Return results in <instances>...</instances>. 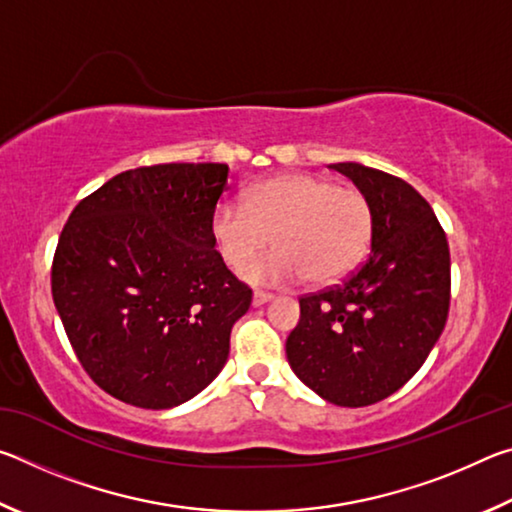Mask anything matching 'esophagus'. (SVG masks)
<instances>
[{"mask_svg":"<svg viewBox=\"0 0 512 512\" xmlns=\"http://www.w3.org/2000/svg\"><path fill=\"white\" fill-rule=\"evenodd\" d=\"M273 296L271 293H266V291H255L253 293V307H262V305H266L268 300H271Z\"/></svg>","mask_w":512,"mask_h":512,"instance_id":"34e87169","label":"esophagus"}]
</instances>
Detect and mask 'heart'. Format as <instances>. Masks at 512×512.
I'll return each instance as SVG.
<instances>
[{
  "label": "heart",
  "mask_w": 512,
  "mask_h": 512,
  "mask_svg": "<svg viewBox=\"0 0 512 512\" xmlns=\"http://www.w3.org/2000/svg\"><path fill=\"white\" fill-rule=\"evenodd\" d=\"M375 214L357 187L314 173H280L250 189L248 201L223 198L210 232L232 271L273 244L280 248L246 268V280L282 284L307 275L311 284L341 280L366 257Z\"/></svg>",
  "instance_id": "heart-1"
}]
</instances>
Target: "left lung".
I'll return each mask as SVG.
<instances>
[{
    "instance_id": "8db88e82",
    "label": "left lung",
    "mask_w": 512,
    "mask_h": 512,
    "mask_svg": "<svg viewBox=\"0 0 512 512\" xmlns=\"http://www.w3.org/2000/svg\"><path fill=\"white\" fill-rule=\"evenodd\" d=\"M370 198V255L339 287L300 298L287 359L336 406H368L420 370L449 311V246L431 205L391 173L329 164Z\"/></svg>"
}]
</instances>
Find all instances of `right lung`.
<instances>
[{
    "label": "right lung",
    "mask_w": 512,
    "mask_h": 512,
    "mask_svg": "<svg viewBox=\"0 0 512 512\" xmlns=\"http://www.w3.org/2000/svg\"><path fill=\"white\" fill-rule=\"evenodd\" d=\"M228 164L119 173L74 207L51 266L67 339L94 384L140 409L210 386L253 300L210 232Z\"/></svg>",
    "instance_id": "1"
}]
</instances>
